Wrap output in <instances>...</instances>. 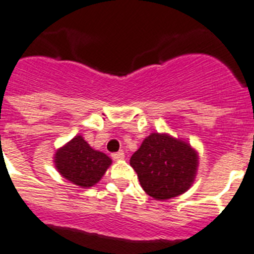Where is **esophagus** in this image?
<instances>
[{
	"label": "esophagus",
	"mask_w": 254,
	"mask_h": 254,
	"mask_svg": "<svg viewBox=\"0 0 254 254\" xmlns=\"http://www.w3.org/2000/svg\"><path fill=\"white\" fill-rule=\"evenodd\" d=\"M112 158L114 160H122V159H125V153H123V151L114 153V154H112Z\"/></svg>",
	"instance_id": "obj_1"
}]
</instances>
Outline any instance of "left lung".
Listing matches in <instances>:
<instances>
[{"mask_svg": "<svg viewBox=\"0 0 254 254\" xmlns=\"http://www.w3.org/2000/svg\"><path fill=\"white\" fill-rule=\"evenodd\" d=\"M129 164L146 194L157 200H167L191 188L199 155L188 141L170 133L153 132L132 154Z\"/></svg>", "mask_w": 254, "mask_h": 254, "instance_id": "obj_1", "label": "left lung"}]
</instances>
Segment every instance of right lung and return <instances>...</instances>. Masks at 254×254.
Returning <instances> with one entry per match:
<instances>
[{"instance_id": "obj_1", "label": "right lung", "mask_w": 254, "mask_h": 254, "mask_svg": "<svg viewBox=\"0 0 254 254\" xmlns=\"http://www.w3.org/2000/svg\"><path fill=\"white\" fill-rule=\"evenodd\" d=\"M54 163L64 179L87 189L100 181L112 164V159L91 148L81 135H77L56 150Z\"/></svg>"}]
</instances>
